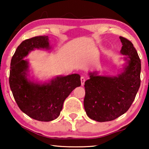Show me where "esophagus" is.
<instances>
[{
	"label": "esophagus",
	"instance_id": "esophagus-1",
	"mask_svg": "<svg viewBox=\"0 0 149 149\" xmlns=\"http://www.w3.org/2000/svg\"><path fill=\"white\" fill-rule=\"evenodd\" d=\"M85 81V77H84V76L81 77V85H84Z\"/></svg>",
	"mask_w": 149,
	"mask_h": 149
}]
</instances>
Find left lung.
<instances>
[{
	"label": "left lung",
	"mask_w": 149,
	"mask_h": 149,
	"mask_svg": "<svg viewBox=\"0 0 149 149\" xmlns=\"http://www.w3.org/2000/svg\"><path fill=\"white\" fill-rule=\"evenodd\" d=\"M120 39V52L128 58L124 72L117 77L89 74L90 79L85 82V112L91 119L99 122L114 120L127 112L141 85V64L137 50L130 40L122 36Z\"/></svg>",
	"instance_id": "left-lung-1"
}]
</instances>
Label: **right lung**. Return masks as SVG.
Here are the masks:
<instances>
[{
	"label": "right lung",
	"mask_w": 149,
	"mask_h": 149,
	"mask_svg": "<svg viewBox=\"0 0 149 149\" xmlns=\"http://www.w3.org/2000/svg\"><path fill=\"white\" fill-rule=\"evenodd\" d=\"M49 49V37L40 35L22 41L12 58L9 84L17 106L33 119L49 122L59 116L65 99L81 85L80 76L57 77L49 84H37L26 78L27 62L23 60L34 49Z\"/></svg>",
	"instance_id": "1"
}]
</instances>
